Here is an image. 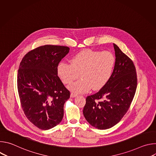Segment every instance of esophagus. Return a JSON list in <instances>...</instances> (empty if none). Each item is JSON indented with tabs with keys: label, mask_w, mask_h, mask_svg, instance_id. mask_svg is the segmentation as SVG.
<instances>
[{
	"label": "esophagus",
	"mask_w": 156,
	"mask_h": 156,
	"mask_svg": "<svg viewBox=\"0 0 156 156\" xmlns=\"http://www.w3.org/2000/svg\"><path fill=\"white\" fill-rule=\"evenodd\" d=\"M77 96V94H75V93H71V94H70V97L71 98H75V97H76Z\"/></svg>",
	"instance_id": "obj_1"
}]
</instances>
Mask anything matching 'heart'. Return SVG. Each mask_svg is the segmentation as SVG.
<instances>
[{
	"label": "heart",
	"instance_id": "heart-1",
	"mask_svg": "<svg viewBox=\"0 0 156 156\" xmlns=\"http://www.w3.org/2000/svg\"><path fill=\"white\" fill-rule=\"evenodd\" d=\"M115 65V56L108 51L84 49L73 55L70 64L60 62L57 71L65 84H70L80 75V79L69 86L76 93H83L92 90L96 91L104 87L112 76Z\"/></svg>",
	"mask_w": 156,
	"mask_h": 156
}]
</instances>
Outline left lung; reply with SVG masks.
Masks as SVG:
<instances>
[{
    "mask_svg": "<svg viewBox=\"0 0 156 156\" xmlns=\"http://www.w3.org/2000/svg\"><path fill=\"white\" fill-rule=\"evenodd\" d=\"M115 65L108 83L94 94L86 98L83 115L87 122L99 129L118 123L128 111L135 96L137 75L133 61L114 44Z\"/></svg>",
    "mask_w": 156,
    "mask_h": 156,
    "instance_id": "left-lung-1",
    "label": "left lung"
}]
</instances>
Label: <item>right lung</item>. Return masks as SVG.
Instances as JSON below:
<instances>
[{
	"label": "right lung",
	"mask_w": 156,
	"mask_h": 156,
	"mask_svg": "<svg viewBox=\"0 0 156 156\" xmlns=\"http://www.w3.org/2000/svg\"><path fill=\"white\" fill-rule=\"evenodd\" d=\"M66 46L45 45L28 52L20 62L17 87L21 105L27 119L46 130L60 123L65 102L70 96L57 71L69 52Z\"/></svg>",
	"instance_id": "add662e5"
}]
</instances>
